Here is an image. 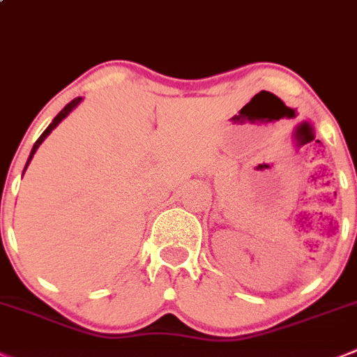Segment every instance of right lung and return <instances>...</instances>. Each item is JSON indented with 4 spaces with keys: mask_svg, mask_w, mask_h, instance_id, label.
Segmentation results:
<instances>
[{
    "mask_svg": "<svg viewBox=\"0 0 357 357\" xmlns=\"http://www.w3.org/2000/svg\"><path fill=\"white\" fill-rule=\"evenodd\" d=\"M79 101H82V98H76V99H73V101H71V102H68V105H66V106H64V108H62V112H61V113H59V115H57V116H55V119H54V120H52V123H50V126H48V127H47V129H45V132H43V134H41V136H40V137H38V141H36V143H34L33 150H31V155H29V158H27V164H26V167H27V165H29V162H31V158H33V155H34V153H36L38 146H40V144H41V143H43V141H45V137H47V136H48V134H50V132H52V130H54V129H55V127H57V126H59V123H61V122H62V120H64V119H66V116H68V115H69V113H71V112H73V109H75V108H76V106H78V105H79ZM24 171H26V169H24Z\"/></svg>",
    "mask_w": 357,
    "mask_h": 357,
    "instance_id": "obj_1",
    "label": "right lung"
}]
</instances>
